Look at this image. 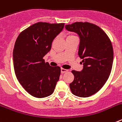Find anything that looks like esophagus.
Returning <instances> with one entry per match:
<instances>
[{
	"label": "esophagus",
	"mask_w": 122,
	"mask_h": 122,
	"mask_svg": "<svg viewBox=\"0 0 122 122\" xmlns=\"http://www.w3.org/2000/svg\"><path fill=\"white\" fill-rule=\"evenodd\" d=\"M67 71H68V70H66V69H64V68H61V73H62V74H63V73H66Z\"/></svg>",
	"instance_id": "obj_1"
}]
</instances>
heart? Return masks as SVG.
<instances>
[{"label": "heart", "mask_w": 122, "mask_h": 122, "mask_svg": "<svg viewBox=\"0 0 122 122\" xmlns=\"http://www.w3.org/2000/svg\"><path fill=\"white\" fill-rule=\"evenodd\" d=\"M74 36V35H70L68 36Z\"/></svg>", "instance_id": "b5f03b06"}]
</instances>
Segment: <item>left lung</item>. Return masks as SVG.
<instances>
[{"mask_svg":"<svg viewBox=\"0 0 122 122\" xmlns=\"http://www.w3.org/2000/svg\"><path fill=\"white\" fill-rule=\"evenodd\" d=\"M65 28L80 37L78 55L84 65L81 71H71L74 78L70 84L71 91L79 97H89L98 92L109 77L114 59L112 43L104 31L92 23L76 22Z\"/></svg>","mask_w":122,"mask_h":122,"instance_id":"1","label":"left lung"}]
</instances>
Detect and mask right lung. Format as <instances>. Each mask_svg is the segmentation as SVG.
<instances>
[{
  "mask_svg": "<svg viewBox=\"0 0 122 122\" xmlns=\"http://www.w3.org/2000/svg\"><path fill=\"white\" fill-rule=\"evenodd\" d=\"M65 23L39 22L20 33L13 49L15 74L24 89L36 98H45L54 91L61 69L51 66L43 57Z\"/></svg>",
  "mask_w": 122,
  "mask_h": 122,
  "instance_id": "add662e5",
  "label": "right lung"
}]
</instances>
